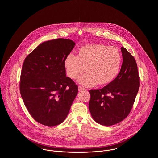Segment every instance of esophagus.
Segmentation results:
<instances>
[{
    "label": "esophagus",
    "mask_w": 158,
    "mask_h": 158,
    "mask_svg": "<svg viewBox=\"0 0 158 158\" xmlns=\"http://www.w3.org/2000/svg\"><path fill=\"white\" fill-rule=\"evenodd\" d=\"M85 88H83V87H81V86H78V90H85Z\"/></svg>",
    "instance_id": "esophagus-1"
}]
</instances>
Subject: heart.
Returning a JSON list of instances; mask_svg holds the SVG:
<instances>
[{"mask_svg": "<svg viewBox=\"0 0 158 158\" xmlns=\"http://www.w3.org/2000/svg\"><path fill=\"white\" fill-rule=\"evenodd\" d=\"M122 61V53L118 48L90 44L80 47L77 56L72 53L68 55L64 65L66 75L72 80L78 78L85 69L87 73L78 79V82L83 86L91 87L112 82L120 72Z\"/></svg>", "mask_w": 158, "mask_h": 158, "instance_id": "b5f03b06", "label": "heart"}]
</instances>
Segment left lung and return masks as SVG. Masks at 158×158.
Segmentation results:
<instances>
[{"label": "left lung", "mask_w": 158, "mask_h": 158, "mask_svg": "<svg viewBox=\"0 0 158 158\" xmlns=\"http://www.w3.org/2000/svg\"><path fill=\"white\" fill-rule=\"evenodd\" d=\"M121 52L123 63L116 78L101 89L89 90L91 115L105 126L119 123L128 115L140 86L135 58L125 47H121Z\"/></svg>", "instance_id": "1"}]
</instances>
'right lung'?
I'll return each instance as SVG.
<instances>
[{
    "mask_svg": "<svg viewBox=\"0 0 158 158\" xmlns=\"http://www.w3.org/2000/svg\"><path fill=\"white\" fill-rule=\"evenodd\" d=\"M75 43L58 38L37 46L25 58L19 89L25 106L38 123H61L77 95L78 86L66 75L64 59Z\"/></svg>",
    "mask_w": 158,
    "mask_h": 158,
    "instance_id": "1",
    "label": "right lung"
}]
</instances>
